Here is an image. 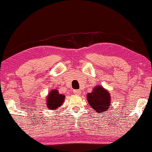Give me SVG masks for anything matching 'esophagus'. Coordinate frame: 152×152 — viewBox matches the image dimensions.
I'll list each match as a JSON object with an SVG mask.
<instances>
[{
    "mask_svg": "<svg viewBox=\"0 0 152 152\" xmlns=\"http://www.w3.org/2000/svg\"><path fill=\"white\" fill-rule=\"evenodd\" d=\"M80 93H81L80 90H74V95H80Z\"/></svg>",
    "mask_w": 152,
    "mask_h": 152,
    "instance_id": "1",
    "label": "esophagus"
}]
</instances>
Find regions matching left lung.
Listing matches in <instances>:
<instances>
[{
	"mask_svg": "<svg viewBox=\"0 0 152 152\" xmlns=\"http://www.w3.org/2000/svg\"><path fill=\"white\" fill-rule=\"evenodd\" d=\"M87 99L91 108L98 113L106 112L110 107V94L102 86H95L93 92L87 95Z\"/></svg>",
	"mask_w": 152,
	"mask_h": 152,
	"instance_id": "obj_1",
	"label": "left lung"
}]
</instances>
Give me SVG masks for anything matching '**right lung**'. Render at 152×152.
I'll return each instance as SVG.
<instances>
[{
    "mask_svg": "<svg viewBox=\"0 0 152 152\" xmlns=\"http://www.w3.org/2000/svg\"><path fill=\"white\" fill-rule=\"evenodd\" d=\"M64 98L65 96L62 94H59L57 90H52L47 97V107L50 110H56L58 107L62 106Z\"/></svg>",
    "mask_w": 152,
    "mask_h": 152,
    "instance_id": "add662e5",
    "label": "right lung"
}]
</instances>
